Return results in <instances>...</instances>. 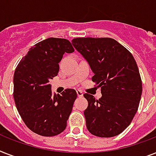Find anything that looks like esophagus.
<instances>
[{
    "mask_svg": "<svg viewBox=\"0 0 156 156\" xmlns=\"http://www.w3.org/2000/svg\"><path fill=\"white\" fill-rule=\"evenodd\" d=\"M77 95H78V97H82V96H83V93L80 90H77Z\"/></svg>",
    "mask_w": 156,
    "mask_h": 156,
    "instance_id": "obj_1",
    "label": "esophagus"
}]
</instances>
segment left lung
<instances>
[{
  "instance_id": "1",
  "label": "left lung",
  "mask_w": 156,
  "mask_h": 156,
  "mask_svg": "<svg viewBox=\"0 0 156 156\" xmlns=\"http://www.w3.org/2000/svg\"><path fill=\"white\" fill-rule=\"evenodd\" d=\"M73 47L87 60L102 97L84 94L86 124L91 134L111 138L126 129L138 111L143 85L133 55L112 38H75Z\"/></svg>"
}]
</instances>
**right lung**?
I'll list each match as a JSON object with an SVG mask.
<instances>
[{
  "instance_id": "right-lung-1",
  "label": "right lung",
  "mask_w": 156,
  "mask_h": 156,
  "mask_svg": "<svg viewBox=\"0 0 156 156\" xmlns=\"http://www.w3.org/2000/svg\"><path fill=\"white\" fill-rule=\"evenodd\" d=\"M74 52L68 40L48 38L37 43L18 63L13 75V99L18 113L34 133L45 137L65 130L76 90L52 95L49 81L57 75L65 52Z\"/></svg>"
}]
</instances>
